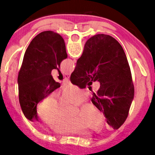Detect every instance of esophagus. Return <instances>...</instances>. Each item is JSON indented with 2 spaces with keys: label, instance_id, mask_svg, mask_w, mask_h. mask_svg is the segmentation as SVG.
Returning <instances> with one entry per match:
<instances>
[{
  "label": "esophagus",
  "instance_id": "obj_1",
  "mask_svg": "<svg viewBox=\"0 0 155 155\" xmlns=\"http://www.w3.org/2000/svg\"><path fill=\"white\" fill-rule=\"evenodd\" d=\"M65 77L67 78V79H69V78H70V75H69V74H67V75H65Z\"/></svg>",
  "mask_w": 155,
  "mask_h": 155
}]
</instances>
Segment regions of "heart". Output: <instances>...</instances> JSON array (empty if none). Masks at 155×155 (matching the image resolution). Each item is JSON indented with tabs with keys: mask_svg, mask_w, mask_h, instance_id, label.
I'll use <instances>...</instances> for the list:
<instances>
[{
	"mask_svg": "<svg viewBox=\"0 0 155 155\" xmlns=\"http://www.w3.org/2000/svg\"><path fill=\"white\" fill-rule=\"evenodd\" d=\"M86 100V93L75 86H68L58 94V102L54 96L42 100L38 108V114L42 122L55 134H67L81 132L84 127L98 130L102 127L104 117L92 104H85L77 117H68L67 104H80Z\"/></svg>",
	"mask_w": 155,
	"mask_h": 155,
	"instance_id": "b5f03b06",
	"label": "heart"
}]
</instances>
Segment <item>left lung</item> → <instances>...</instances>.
Here are the masks:
<instances>
[{
    "label": "left lung",
    "instance_id": "obj_1",
    "mask_svg": "<svg viewBox=\"0 0 155 155\" xmlns=\"http://www.w3.org/2000/svg\"><path fill=\"white\" fill-rule=\"evenodd\" d=\"M67 58L64 40L54 31L40 33L30 43L18 78L19 102L28 120H38V104L60 87L51 71L60 72L61 62Z\"/></svg>",
    "mask_w": 155,
    "mask_h": 155
}]
</instances>
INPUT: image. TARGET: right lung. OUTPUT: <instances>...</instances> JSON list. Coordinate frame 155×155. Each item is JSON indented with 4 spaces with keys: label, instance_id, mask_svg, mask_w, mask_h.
I'll return each mask as SVG.
<instances>
[{
    "label": "right lung",
    "instance_id": "right-lung-1",
    "mask_svg": "<svg viewBox=\"0 0 155 155\" xmlns=\"http://www.w3.org/2000/svg\"><path fill=\"white\" fill-rule=\"evenodd\" d=\"M70 80L80 88H84L90 80L100 82L99 90L92 95V104L113 130L123 125L134 99V87L125 51L114 38L103 34L90 38Z\"/></svg>",
    "mask_w": 155,
    "mask_h": 155
}]
</instances>
